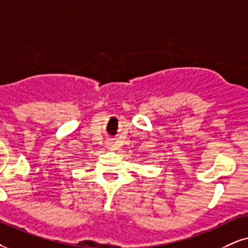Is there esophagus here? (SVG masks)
Here are the masks:
<instances>
[{
	"label": "esophagus",
	"mask_w": 248,
	"mask_h": 248,
	"mask_svg": "<svg viewBox=\"0 0 248 248\" xmlns=\"http://www.w3.org/2000/svg\"><path fill=\"white\" fill-rule=\"evenodd\" d=\"M108 148L115 149L116 148V145H115V143H108Z\"/></svg>",
	"instance_id": "obj_1"
}]
</instances>
